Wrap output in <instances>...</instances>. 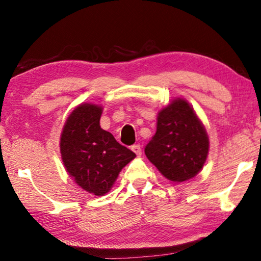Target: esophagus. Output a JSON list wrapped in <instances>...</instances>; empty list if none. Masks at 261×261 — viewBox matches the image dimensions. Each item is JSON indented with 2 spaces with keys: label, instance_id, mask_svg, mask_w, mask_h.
Wrapping results in <instances>:
<instances>
[{
  "label": "esophagus",
  "instance_id": "obj_1",
  "mask_svg": "<svg viewBox=\"0 0 261 261\" xmlns=\"http://www.w3.org/2000/svg\"><path fill=\"white\" fill-rule=\"evenodd\" d=\"M131 150L134 151L138 156L142 155V147H140L139 144H135V145L131 146Z\"/></svg>",
  "mask_w": 261,
  "mask_h": 261
}]
</instances>
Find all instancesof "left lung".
<instances>
[{"instance_id": "left-lung-1", "label": "left lung", "mask_w": 261, "mask_h": 261, "mask_svg": "<svg viewBox=\"0 0 261 261\" xmlns=\"http://www.w3.org/2000/svg\"><path fill=\"white\" fill-rule=\"evenodd\" d=\"M209 139L203 125L185 100H174L156 118V131L145 146L147 159L168 180L182 182L205 163Z\"/></svg>"}]
</instances>
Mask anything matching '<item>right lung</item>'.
Masks as SVG:
<instances>
[{
    "mask_svg": "<svg viewBox=\"0 0 261 261\" xmlns=\"http://www.w3.org/2000/svg\"><path fill=\"white\" fill-rule=\"evenodd\" d=\"M102 108L81 105L72 111L60 139L66 169L82 189L101 196L108 193L122 168L136 154L110 132L101 129Z\"/></svg>",
    "mask_w": 261,
    "mask_h": 261,
    "instance_id": "right-lung-1",
    "label": "right lung"
}]
</instances>
